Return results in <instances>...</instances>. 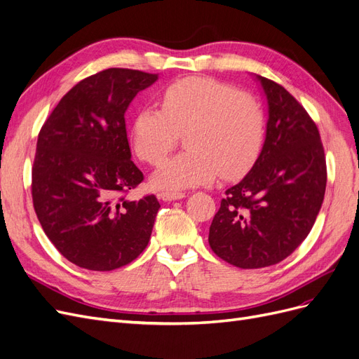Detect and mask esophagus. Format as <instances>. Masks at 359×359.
<instances>
[{
  "label": "esophagus",
  "instance_id": "34e87169",
  "mask_svg": "<svg viewBox=\"0 0 359 359\" xmlns=\"http://www.w3.org/2000/svg\"><path fill=\"white\" fill-rule=\"evenodd\" d=\"M158 196L163 201H177V199L186 198V193H182V191H161Z\"/></svg>",
  "mask_w": 359,
  "mask_h": 359
}]
</instances>
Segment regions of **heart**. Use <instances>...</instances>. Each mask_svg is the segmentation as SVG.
Here are the masks:
<instances>
[{
  "instance_id": "b5f03b06",
  "label": "heart",
  "mask_w": 359,
  "mask_h": 359,
  "mask_svg": "<svg viewBox=\"0 0 359 359\" xmlns=\"http://www.w3.org/2000/svg\"><path fill=\"white\" fill-rule=\"evenodd\" d=\"M161 106H140L132 126L136 154L158 165L184 133L187 149L156 170L158 189H189L231 180L255 165L264 148L266 115L250 93L211 78H186L161 90Z\"/></svg>"
}]
</instances>
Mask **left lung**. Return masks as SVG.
Here are the masks:
<instances>
[{"mask_svg":"<svg viewBox=\"0 0 359 359\" xmlns=\"http://www.w3.org/2000/svg\"><path fill=\"white\" fill-rule=\"evenodd\" d=\"M269 118L262 153L241 182L224 191L208 241L238 268L276 265L310 233L327 187L319 130L280 83L259 76Z\"/></svg>","mask_w":359,"mask_h":359,"instance_id":"left-lung-1","label":"left lung"}]
</instances>
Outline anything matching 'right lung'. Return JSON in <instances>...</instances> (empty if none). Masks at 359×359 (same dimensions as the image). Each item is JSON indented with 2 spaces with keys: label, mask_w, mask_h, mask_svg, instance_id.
Instances as JSON below:
<instances>
[{
  "label": "right lung",
  "mask_w": 359,
  "mask_h": 359,
  "mask_svg": "<svg viewBox=\"0 0 359 359\" xmlns=\"http://www.w3.org/2000/svg\"><path fill=\"white\" fill-rule=\"evenodd\" d=\"M156 73L107 69L76 83L41 126L31 169V196L50 243L91 271L128 265L144 252L160 203L130 201L144 181L132 161L126 118Z\"/></svg>",
  "instance_id": "1"
}]
</instances>
